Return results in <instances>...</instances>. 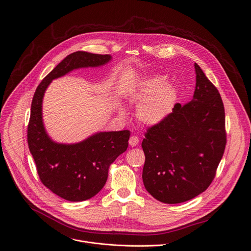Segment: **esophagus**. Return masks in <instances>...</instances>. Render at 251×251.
I'll use <instances>...</instances> for the list:
<instances>
[{
    "instance_id": "1",
    "label": "esophagus",
    "mask_w": 251,
    "mask_h": 251,
    "mask_svg": "<svg viewBox=\"0 0 251 251\" xmlns=\"http://www.w3.org/2000/svg\"><path fill=\"white\" fill-rule=\"evenodd\" d=\"M138 143H139V138L137 136H131L129 139V145L132 147H135L136 145H138Z\"/></svg>"
}]
</instances>
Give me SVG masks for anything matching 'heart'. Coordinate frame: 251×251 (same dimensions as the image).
I'll return each mask as SVG.
<instances>
[{
    "label": "heart",
    "instance_id": "1",
    "mask_svg": "<svg viewBox=\"0 0 251 251\" xmlns=\"http://www.w3.org/2000/svg\"><path fill=\"white\" fill-rule=\"evenodd\" d=\"M165 79L155 76L146 80L131 96V101L141 104L137 110V117L146 125H156L162 122L170 114L177 98L174 87L166 85ZM122 116L126 115L120 109Z\"/></svg>",
    "mask_w": 251,
    "mask_h": 251
}]
</instances>
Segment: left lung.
I'll list each match as a JSON object with an SVG mask.
<instances>
[{"instance_id":"left-lung-1","label":"left lung","mask_w":251,"mask_h":251,"mask_svg":"<svg viewBox=\"0 0 251 251\" xmlns=\"http://www.w3.org/2000/svg\"><path fill=\"white\" fill-rule=\"evenodd\" d=\"M194 67L192 100L176 104L162 122L148 128L142 141L144 186L163 203L185 202L206 190L226 145L220 94L196 63Z\"/></svg>"}]
</instances>
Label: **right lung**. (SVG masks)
<instances>
[{"instance_id":"obj_1","label":"right lung","mask_w":251,"mask_h":251,"mask_svg":"<svg viewBox=\"0 0 251 251\" xmlns=\"http://www.w3.org/2000/svg\"><path fill=\"white\" fill-rule=\"evenodd\" d=\"M111 59L84 51L68 55L42 80L32 100L28 145L37 172L45 186L68 201L90 199L104 187L110 165L127 150L130 131L99 132L79 143H57L43 124V97L52 80L80 68L103 66Z\"/></svg>"}]
</instances>
